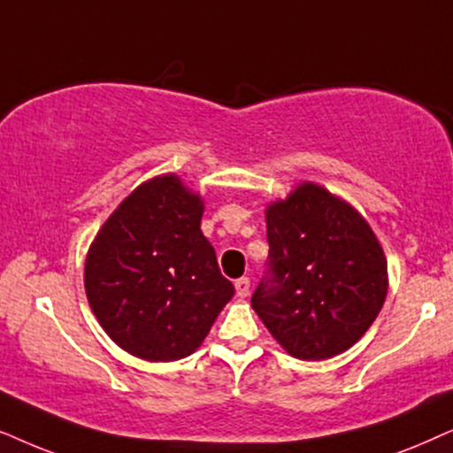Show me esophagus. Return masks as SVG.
I'll return each instance as SVG.
<instances>
[{"mask_svg": "<svg viewBox=\"0 0 453 453\" xmlns=\"http://www.w3.org/2000/svg\"><path fill=\"white\" fill-rule=\"evenodd\" d=\"M250 292V280L249 277H240V280H236V294L240 298H246L249 296Z\"/></svg>", "mask_w": 453, "mask_h": 453, "instance_id": "34e87169", "label": "esophagus"}]
</instances>
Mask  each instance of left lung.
Here are the masks:
<instances>
[{"label":"left lung","instance_id":"left-lung-1","mask_svg":"<svg viewBox=\"0 0 453 453\" xmlns=\"http://www.w3.org/2000/svg\"><path fill=\"white\" fill-rule=\"evenodd\" d=\"M269 257L252 309L300 360L358 342L388 294V265L363 217L321 186L303 184L267 209Z\"/></svg>","mask_w":453,"mask_h":453}]
</instances>
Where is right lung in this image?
I'll use <instances>...</instances> for the list:
<instances>
[{"mask_svg":"<svg viewBox=\"0 0 453 453\" xmlns=\"http://www.w3.org/2000/svg\"><path fill=\"white\" fill-rule=\"evenodd\" d=\"M201 217V198L176 176H161L138 186L90 246V309L107 335L138 358L188 357L236 292L203 236Z\"/></svg>","mask_w":453,"mask_h":453,"instance_id":"right-lung-1","label":"right lung"}]
</instances>
